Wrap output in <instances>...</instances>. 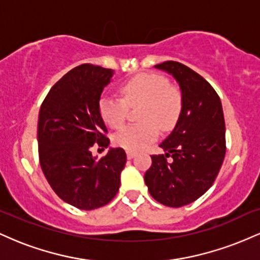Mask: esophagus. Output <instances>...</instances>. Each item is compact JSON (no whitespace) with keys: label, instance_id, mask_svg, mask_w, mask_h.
<instances>
[{"label":"esophagus","instance_id":"esophagus-1","mask_svg":"<svg viewBox=\"0 0 260 260\" xmlns=\"http://www.w3.org/2000/svg\"><path fill=\"white\" fill-rule=\"evenodd\" d=\"M136 156V153H134V151H127V157L128 159H133V157Z\"/></svg>","mask_w":260,"mask_h":260}]
</instances>
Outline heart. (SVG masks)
Masks as SVG:
<instances>
[{
    "label": "heart",
    "mask_w": 260,
    "mask_h": 260,
    "mask_svg": "<svg viewBox=\"0 0 260 260\" xmlns=\"http://www.w3.org/2000/svg\"><path fill=\"white\" fill-rule=\"evenodd\" d=\"M122 99L104 96L99 101L103 121L111 128H120L127 117V106H139L138 124L123 127L113 134V143L128 151H138L177 123L183 95L178 86L170 84L160 74L143 73L122 83L118 88Z\"/></svg>",
    "instance_id": "heart-1"
}]
</instances>
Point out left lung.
Masks as SVG:
<instances>
[{
    "instance_id": "left-lung-1",
    "label": "left lung",
    "mask_w": 260,
    "mask_h": 260,
    "mask_svg": "<svg viewBox=\"0 0 260 260\" xmlns=\"http://www.w3.org/2000/svg\"><path fill=\"white\" fill-rule=\"evenodd\" d=\"M155 68L177 80L183 109L174 131L160 144L166 153L151 155L144 181L155 201L180 208L213 186L226 153L225 120L219 95L202 76L176 61Z\"/></svg>"
}]
</instances>
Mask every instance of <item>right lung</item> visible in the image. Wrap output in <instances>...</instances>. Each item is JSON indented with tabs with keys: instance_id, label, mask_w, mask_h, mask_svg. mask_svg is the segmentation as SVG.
Masks as SVG:
<instances>
[{
	"instance_id": "right-lung-1",
	"label": "right lung",
	"mask_w": 260,
	"mask_h": 260,
	"mask_svg": "<svg viewBox=\"0 0 260 260\" xmlns=\"http://www.w3.org/2000/svg\"><path fill=\"white\" fill-rule=\"evenodd\" d=\"M112 76L109 68L78 66L50 89L39 112L41 170L53 192L82 210L104 207L115 198L127 161L122 148H110L101 159L91 154L95 143L103 148L110 144L99 101Z\"/></svg>"
}]
</instances>
